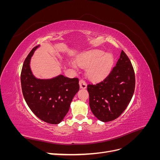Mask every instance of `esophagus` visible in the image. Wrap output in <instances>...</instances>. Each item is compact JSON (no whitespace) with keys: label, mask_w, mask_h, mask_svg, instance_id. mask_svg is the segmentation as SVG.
I'll return each instance as SVG.
<instances>
[{"label":"esophagus","mask_w":160,"mask_h":160,"mask_svg":"<svg viewBox=\"0 0 160 160\" xmlns=\"http://www.w3.org/2000/svg\"><path fill=\"white\" fill-rule=\"evenodd\" d=\"M79 85H80V88L85 89L87 88L86 81L83 79H81L79 81Z\"/></svg>","instance_id":"1"}]
</instances>
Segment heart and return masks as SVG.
<instances>
[{
	"instance_id": "1",
	"label": "heart",
	"mask_w": 160,
	"mask_h": 160,
	"mask_svg": "<svg viewBox=\"0 0 160 160\" xmlns=\"http://www.w3.org/2000/svg\"><path fill=\"white\" fill-rule=\"evenodd\" d=\"M113 63V59L109 55L100 51H93L86 53L79 59L81 67L91 66L89 75L93 79H100L108 73Z\"/></svg>"
}]
</instances>
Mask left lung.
I'll return each mask as SVG.
<instances>
[{"label": "left lung", "mask_w": 160, "mask_h": 160, "mask_svg": "<svg viewBox=\"0 0 160 160\" xmlns=\"http://www.w3.org/2000/svg\"><path fill=\"white\" fill-rule=\"evenodd\" d=\"M135 85L133 67L128 55L122 51L116 65L108 75L99 83L88 85L92 113L103 122L117 119L131 101Z\"/></svg>", "instance_id": "1"}]
</instances>
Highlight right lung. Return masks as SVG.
<instances>
[{"instance_id": "right-lung-1", "label": "right lung", "mask_w": 160, "mask_h": 160, "mask_svg": "<svg viewBox=\"0 0 160 160\" xmlns=\"http://www.w3.org/2000/svg\"><path fill=\"white\" fill-rule=\"evenodd\" d=\"M35 47L25 59L21 74V88L27 104L37 118L58 124L68 113L70 104L79 90L78 78L59 75L48 80L37 79L32 74L29 62Z\"/></svg>"}]
</instances>
